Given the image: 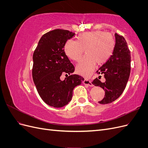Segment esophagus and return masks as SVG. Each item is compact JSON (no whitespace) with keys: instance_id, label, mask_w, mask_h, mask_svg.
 Returning a JSON list of instances; mask_svg holds the SVG:
<instances>
[{"instance_id":"1","label":"esophagus","mask_w":148,"mask_h":148,"mask_svg":"<svg viewBox=\"0 0 148 148\" xmlns=\"http://www.w3.org/2000/svg\"><path fill=\"white\" fill-rule=\"evenodd\" d=\"M83 84L85 85H87L88 86H93V84H92V83L89 81V80L87 79H84L83 81Z\"/></svg>"}]
</instances>
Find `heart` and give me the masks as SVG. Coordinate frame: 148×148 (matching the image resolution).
Masks as SVG:
<instances>
[{
  "instance_id": "1",
  "label": "heart",
  "mask_w": 148,
  "mask_h": 148,
  "mask_svg": "<svg viewBox=\"0 0 148 148\" xmlns=\"http://www.w3.org/2000/svg\"><path fill=\"white\" fill-rule=\"evenodd\" d=\"M115 39L110 33L102 31L84 33L77 36V41L69 39L64 46L66 55L76 62L81 60L86 49L87 55L79 62L77 70L84 77H88L96 63H105L112 56L115 47Z\"/></svg>"
}]
</instances>
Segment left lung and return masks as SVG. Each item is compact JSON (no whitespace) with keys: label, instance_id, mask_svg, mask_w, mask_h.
I'll use <instances>...</instances> for the list:
<instances>
[{"label":"left lung","instance_id":"8db88e82","mask_svg":"<svg viewBox=\"0 0 148 148\" xmlns=\"http://www.w3.org/2000/svg\"><path fill=\"white\" fill-rule=\"evenodd\" d=\"M115 44L112 54L96 72L103 75L104 82H101V76L93 80L92 84L105 91V96L99 101L106 104L112 102L121 96L126 87L131 70V55L126 40L115 34Z\"/></svg>","mask_w":148,"mask_h":148}]
</instances>
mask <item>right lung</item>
Wrapping results in <instances>:
<instances>
[{
	"mask_svg": "<svg viewBox=\"0 0 148 148\" xmlns=\"http://www.w3.org/2000/svg\"><path fill=\"white\" fill-rule=\"evenodd\" d=\"M75 33L57 29L44 34L40 39L33 53V79L41 99L49 106L60 108L71 101L73 89L84 78L71 75L75 67L65 54L66 41ZM62 74L70 76L61 80Z\"/></svg>",
	"mask_w": 148,
	"mask_h": 148,
	"instance_id": "right-lung-1",
	"label": "right lung"
}]
</instances>
